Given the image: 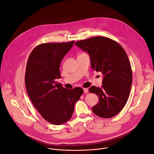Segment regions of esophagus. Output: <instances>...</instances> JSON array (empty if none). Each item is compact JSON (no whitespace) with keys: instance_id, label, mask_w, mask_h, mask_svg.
<instances>
[{"instance_id":"esophagus-1","label":"esophagus","mask_w":154,"mask_h":154,"mask_svg":"<svg viewBox=\"0 0 154 154\" xmlns=\"http://www.w3.org/2000/svg\"><path fill=\"white\" fill-rule=\"evenodd\" d=\"M83 91H84V93H86V94L88 93V92H89L88 89V88H83Z\"/></svg>"}]
</instances>
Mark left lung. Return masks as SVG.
Listing matches in <instances>:
<instances>
[{
  "label": "left lung",
  "mask_w": 154,
  "mask_h": 154,
  "mask_svg": "<svg viewBox=\"0 0 154 154\" xmlns=\"http://www.w3.org/2000/svg\"><path fill=\"white\" fill-rule=\"evenodd\" d=\"M75 45L88 53L93 70L103 75L102 86H92L89 91L96 94L99 102L93 113L102 118L118 115L125 105L132 83V71L123 48L116 41L95 36L77 41Z\"/></svg>",
  "instance_id": "left-lung-1"
}]
</instances>
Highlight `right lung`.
Wrapping results in <instances>:
<instances>
[{
	"label": "right lung",
	"instance_id": "obj_1",
	"mask_svg": "<svg viewBox=\"0 0 154 154\" xmlns=\"http://www.w3.org/2000/svg\"><path fill=\"white\" fill-rule=\"evenodd\" d=\"M74 43L41 44L32 51L26 66L27 94L41 116L54 125L63 124L71 118L74 105L83 93L82 88L68 89L55 81L61 78V60Z\"/></svg>",
	"mask_w": 154,
	"mask_h": 154
}]
</instances>
